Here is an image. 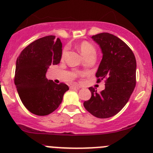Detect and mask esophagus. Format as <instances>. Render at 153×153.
<instances>
[{
    "instance_id": "1",
    "label": "esophagus",
    "mask_w": 153,
    "mask_h": 153,
    "mask_svg": "<svg viewBox=\"0 0 153 153\" xmlns=\"http://www.w3.org/2000/svg\"><path fill=\"white\" fill-rule=\"evenodd\" d=\"M71 88H72V89H80V88H81V86L80 85H78V84H72V85L71 86Z\"/></svg>"
}]
</instances>
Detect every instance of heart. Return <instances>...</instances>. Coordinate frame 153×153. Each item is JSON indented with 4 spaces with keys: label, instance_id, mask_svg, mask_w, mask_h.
Segmentation results:
<instances>
[{
    "label": "heart",
    "instance_id": "obj_1",
    "mask_svg": "<svg viewBox=\"0 0 153 153\" xmlns=\"http://www.w3.org/2000/svg\"><path fill=\"white\" fill-rule=\"evenodd\" d=\"M78 48L82 54L83 56L85 58H87L88 57L92 56V55H95V49L93 46L90 44V43L87 42V41H84L81 42V44L78 45ZM66 52V49H64L63 52V55H64Z\"/></svg>",
    "mask_w": 153,
    "mask_h": 153
}]
</instances>
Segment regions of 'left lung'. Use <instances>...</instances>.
<instances>
[{
	"instance_id": "1",
	"label": "left lung",
	"mask_w": 153,
	"mask_h": 153,
	"mask_svg": "<svg viewBox=\"0 0 153 153\" xmlns=\"http://www.w3.org/2000/svg\"><path fill=\"white\" fill-rule=\"evenodd\" d=\"M99 46L102 59L95 76L98 82L105 80V89L100 93L89 87L92 96L84 101L89 113L99 118L114 116L129 101L136 84V60L130 48L118 37L107 33L91 37Z\"/></svg>"
}]
</instances>
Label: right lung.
Segmentation results:
<instances>
[{
    "instance_id": "1",
    "label": "right lung",
    "mask_w": 153,
    "mask_h": 153,
    "mask_svg": "<svg viewBox=\"0 0 153 153\" xmlns=\"http://www.w3.org/2000/svg\"><path fill=\"white\" fill-rule=\"evenodd\" d=\"M62 43L54 35L44 37L27 46L16 61L15 84L25 107L37 115H47L61 104L67 84L46 78L51 64H59Z\"/></svg>"
}]
</instances>
